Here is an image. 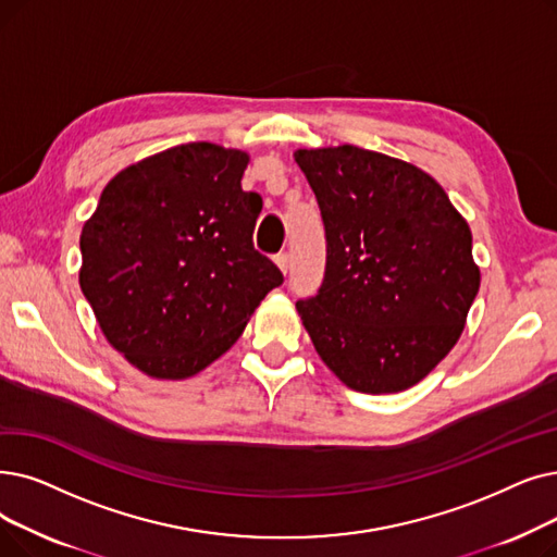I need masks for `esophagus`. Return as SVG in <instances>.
Returning <instances> with one entry per match:
<instances>
[{
	"instance_id": "esophagus-1",
	"label": "esophagus",
	"mask_w": 557,
	"mask_h": 557,
	"mask_svg": "<svg viewBox=\"0 0 557 557\" xmlns=\"http://www.w3.org/2000/svg\"><path fill=\"white\" fill-rule=\"evenodd\" d=\"M275 263H277V269H280L284 275L288 273V255H286V252L275 255Z\"/></svg>"
}]
</instances>
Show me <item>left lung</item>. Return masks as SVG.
I'll return each mask as SVG.
<instances>
[{"label": "left lung", "instance_id": "1", "mask_svg": "<svg viewBox=\"0 0 557 557\" xmlns=\"http://www.w3.org/2000/svg\"><path fill=\"white\" fill-rule=\"evenodd\" d=\"M325 225V275L296 309L330 371L396 394L457 344L480 288L471 230L421 168L357 145L298 150Z\"/></svg>", "mask_w": 557, "mask_h": 557}]
</instances>
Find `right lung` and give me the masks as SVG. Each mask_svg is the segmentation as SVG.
Wrapping results in <instances>:
<instances>
[{"instance_id":"add662e5","label":"right lung","mask_w":557,"mask_h":557,"mask_svg":"<svg viewBox=\"0 0 557 557\" xmlns=\"http://www.w3.org/2000/svg\"><path fill=\"white\" fill-rule=\"evenodd\" d=\"M248 154L184 143L120 171L79 238V284L107 342L150 377L184 380L234 346L277 265L255 250Z\"/></svg>"}]
</instances>
